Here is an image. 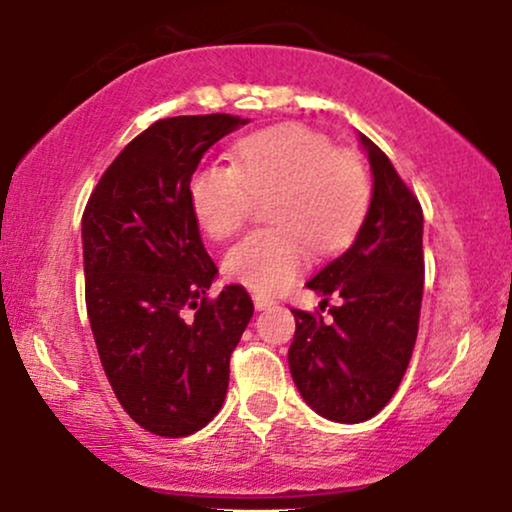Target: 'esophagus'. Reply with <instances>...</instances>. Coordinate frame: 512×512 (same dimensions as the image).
Returning <instances> with one entry per match:
<instances>
[{"label": "esophagus", "mask_w": 512, "mask_h": 512, "mask_svg": "<svg viewBox=\"0 0 512 512\" xmlns=\"http://www.w3.org/2000/svg\"><path fill=\"white\" fill-rule=\"evenodd\" d=\"M252 301H255L257 310H267V308H272V305H274V298L272 296H262V293H255V296H252Z\"/></svg>", "instance_id": "1"}]
</instances>
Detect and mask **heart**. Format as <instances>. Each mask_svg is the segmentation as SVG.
Masks as SVG:
<instances>
[{
	"label": "heart",
	"mask_w": 512,
	"mask_h": 512,
	"mask_svg": "<svg viewBox=\"0 0 512 512\" xmlns=\"http://www.w3.org/2000/svg\"><path fill=\"white\" fill-rule=\"evenodd\" d=\"M267 197L264 219L274 226L248 233L223 255L228 279L257 293L291 284L308 245L332 255L354 240L370 207V178L361 158L301 125L250 134L233 149V166L209 161L190 178L192 214L214 240L240 231Z\"/></svg>",
	"instance_id": "obj_1"
}]
</instances>
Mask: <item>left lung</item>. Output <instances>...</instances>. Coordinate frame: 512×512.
<instances>
[{
	"instance_id": "1",
	"label": "left lung",
	"mask_w": 512,
	"mask_h": 512,
	"mask_svg": "<svg viewBox=\"0 0 512 512\" xmlns=\"http://www.w3.org/2000/svg\"><path fill=\"white\" fill-rule=\"evenodd\" d=\"M373 197L342 257L308 281L337 305L330 317L293 308L289 368L305 402L339 424H361L390 402L407 373L424 298V211L383 151L361 134Z\"/></svg>"
}]
</instances>
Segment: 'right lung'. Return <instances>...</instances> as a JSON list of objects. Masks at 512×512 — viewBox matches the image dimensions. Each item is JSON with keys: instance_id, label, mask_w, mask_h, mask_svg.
Masks as SVG:
<instances>
[{"instance_id": "right-lung-1", "label": "right lung", "mask_w": 512, "mask_h": 512, "mask_svg": "<svg viewBox=\"0 0 512 512\" xmlns=\"http://www.w3.org/2000/svg\"><path fill=\"white\" fill-rule=\"evenodd\" d=\"M236 115L156 120L110 163L81 219L86 310L122 409L163 438L192 436L219 414L231 354L255 305L240 284L209 298L216 269L190 204L209 146Z\"/></svg>"}]
</instances>
